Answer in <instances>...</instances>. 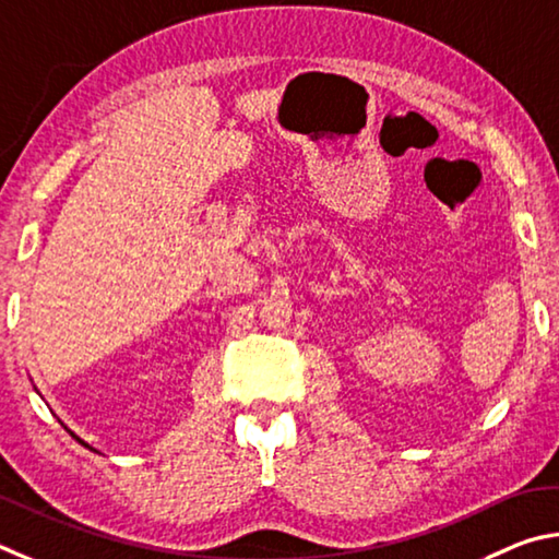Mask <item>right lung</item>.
<instances>
[{"label": "right lung", "instance_id": "right-lung-1", "mask_svg": "<svg viewBox=\"0 0 559 559\" xmlns=\"http://www.w3.org/2000/svg\"><path fill=\"white\" fill-rule=\"evenodd\" d=\"M71 435H73V432H71ZM73 437H75V435H73ZM75 439H78V442H81V444H83V447H87V444H85V442H83V439H81V437H75ZM87 449H93V447H87Z\"/></svg>", "mask_w": 559, "mask_h": 559}]
</instances>
